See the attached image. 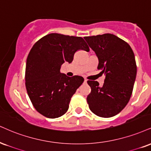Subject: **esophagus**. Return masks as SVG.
I'll list each match as a JSON object with an SVG mask.
<instances>
[{
	"label": "esophagus",
	"instance_id": "esophagus-1",
	"mask_svg": "<svg viewBox=\"0 0 151 151\" xmlns=\"http://www.w3.org/2000/svg\"><path fill=\"white\" fill-rule=\"evenodd\" d=\"M86 82H87V80H86V79H84V81H83V83H86Z\"/></svg>",
	"mask_w": 151,
	"mask_h": 151
}]
</instances>
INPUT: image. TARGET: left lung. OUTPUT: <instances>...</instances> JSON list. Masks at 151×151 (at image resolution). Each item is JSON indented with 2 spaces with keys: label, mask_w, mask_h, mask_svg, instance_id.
Listing matches in <instances>:
<instances>
[{
  "label": "left lung",
  "mask_w": 151,
  "mask_h": 151,
  "mask_svg": "<svg viewBox=\"0 0 151 151\" xmlns=\"http://www.w3.org/2000/svg\"><path fill=\"white\" fill-rule=\"evenodd\" d=\"M83 39L95 52L98 69L105 74L104 83L88 81L91 91L87 102L92 112L101 117L117 115L127 104L137 77V64L132 48L114 34L86 36Z\"/></svg>",
  "instance_id": "left-lung-1"
}]
</instances>
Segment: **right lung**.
<instances>
[{"label":"right lung","mask_w":151,"mask_h":151,"mask_svg":"<svg viewBox=\"0 0 151 151\" xmlns=\"http://www.w3.org/2000/svg\"><path fill=\"white\" fill-rule=\"evenodd\" d=\"M78 50H89L82 38L57 33L43 36L31 49L25 71L27 91L36 110L45 117L64 115L83 82L81 76L70 77L60 72L62 65L72 63Z\"/></svg>","instance_id":"1"}]
</instances>
